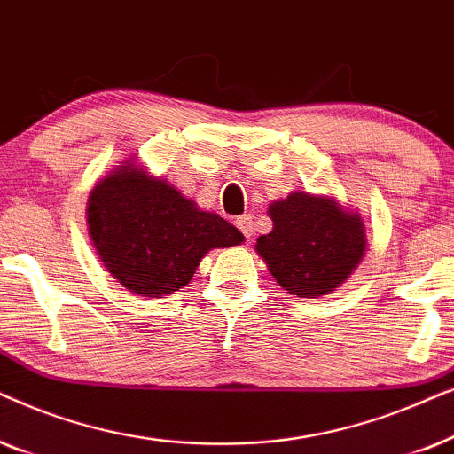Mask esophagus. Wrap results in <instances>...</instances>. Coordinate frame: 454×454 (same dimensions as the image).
<instances>
[{
  "mask_svg": "<svg viewBox=\"0 0 454 454\" xmlns=\"http://www.w3.org/2000/svg\"><path fill=\"white\" fill-rule=\"evenodd\" d=\"M235 225H238L239 231L244 233L247 239H250L252 235H254V221H252V215H241V216H238V219H235Z\"/></svg>",
  "mask_w": 454,
  "mask_h": 454,
  "instance_id": "34e87169",
  "label": "esophagus"
}]
</instances>
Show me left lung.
I'll return each instance as SVG.
<instances>
[{
    "instance_id": "obj_1",
    "label": "left lung",
    "mask_w": 454,
    "mask_h": 454,
    "mask_svg": "<svg viewBox=\"0 0 454 454\" xmlns=\"http://www.w3.org/2000/svg\"><path fill=\"white\" fill-rule=\"evenodd\" d=\"M272 231L256 239V252L291 295L333 294L362 262L368 238L359 213L334 196L295 190L269 204Z\"/></svg>"
}]
</instances>
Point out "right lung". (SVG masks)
<instances>
[{
  "mask_svg": "<svg viewBox=\"0 0 454 454\" xmlns=\"http://www.w3.org/2000/svg\"><path fill=\"white\" fill-rule=\"evenodd\" d=\"M86 223L111 277L146 300L185 287L215 247L244 241L231 223L202 210L136 159L95 184L86 202Z\"/></svg>",
  "mask_w": 454,
  "mask_h": 454,
  "instance_id": "1",
  "label": "right lung"
}]
</instances>
